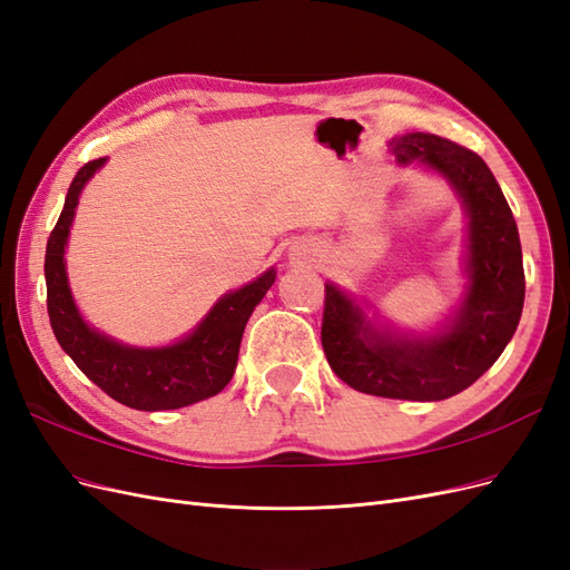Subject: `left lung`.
Wrapping results in <instances>:
<instances>
[{
    "instance_id": "1",
    "label": "left lung",
    "mask_w": 570,
    "mask_h": 570,
    "mask_svg": "<svg viewBox=\"0 0 570 570\" xmlns=\"http://www.w3.org/2000/svg\"><path fill=\"white\" fill-rule=\"evenodd\" d=\"M400 164H423L454 187L469 216L465 295L433 335L373 325L337 285H325L321 342L327 364L350 387L387 400L438 402L473 385L519 327L525 273L519 228L492 170L475 151L430 132L394 137Z\"/></svg>"
}]
</instances>
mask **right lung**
<instances>
[{"label":"right lung","instance_id":"add662e5","mask_svg":"<svg viewBox=\"0 0 570 570\" xmlns=\"http://www.w3.org/2000/svg\"><path fill=\"white\" fill-rule=\"evenodd\" d=\"M107 159L85 164L63 202V212L47 239L45 281L47 314L61 350L111 400L137 411H164L197 404L230 383L239 342L254 306L275 283V268L249 285L223 295L193 333L168 347H128L82 321L66 275V243L71 233L78 197Z\"/></svg>","mask_w":570,"mask_h":570}]
</instances>
